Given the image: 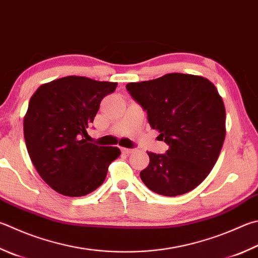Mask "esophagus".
I'll use <instances>...</instances> for the list:
<instances>
[{"label":"esophagus","instance_id":"obj_1","mask_svg":"<svg viewBox=\"0 0 258 258\" xmlns=\"http://www.w3.org/2000/svg\"><path fill=\"white\" fill-rule=\"evenodd\" d=\"M121 152L125 153V154H131L134 152V149H127V148H121Z\"/></svg>","mask_w":258,"mask_h":258}]
</instances>
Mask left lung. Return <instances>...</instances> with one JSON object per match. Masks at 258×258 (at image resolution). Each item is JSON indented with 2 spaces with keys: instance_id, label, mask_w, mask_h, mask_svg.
<instances>
[{
  "instance_id": "obj_1",
  "label": "left lung",
  "mask_w": 258,
  "mask_h": 258,
  "mask_svg": "<svg viewBox=\"0 0 258 258\" xmlns=\"http://www.w3.org/2000/svg\"><path fill=\"white\" fill-rule=\"evenodd\" d=\"M126 89L169 145L165 154L148 152L142 181L163 196L188 193L212 170L226 138V108L218 89L207 78L182 73L131 82Z\"/></svg>"
}]
</instances>
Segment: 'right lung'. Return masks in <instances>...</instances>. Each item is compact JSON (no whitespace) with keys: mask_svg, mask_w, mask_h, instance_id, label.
<instances>
[{"mask_svg":"<svg viewBox=\"0 0 258 258\" xmlns=\"http://www.w3.org/2000/svg\"><path fill=\"white\" fill-rule=\"evenodd\" d=\"M117 82L70 76L44 83L31 96L23 118L28 153L37 172L57 193L79 198L97 189L119 157L116 147L87 142L102 98Z\"/></svg>","mask_w":258,"mask_h":258,"instance_id":"1","label":"right lung"}]
</instances>
